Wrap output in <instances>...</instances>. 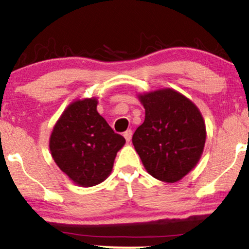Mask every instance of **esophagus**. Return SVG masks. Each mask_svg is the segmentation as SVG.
<instances>
[{"label": "esophagus", "mask_w": 249, "mask_h": 249, "mask_svg": "<svg viewBox=\"0 0 249 249\" xmlns=\"http://www.w3.org/2000/svg\"><path fill=\"white\" fill-rule=\"evenodd\" d=\"M124 138L126 140V142H130L132 138V131L131 130H127V131L124 132Z\"/></svg>", "instance_id": "esophagus-1"}]
</instances>
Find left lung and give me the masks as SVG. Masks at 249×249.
<instances>
[{
    "mask_svg": "<svg viewBox=\"0 0 249 249\" xmlns=\"http://www.w3.org/2000/svg\"><path fill=\"white\" fill-rule=\"evenodd\" d=\"M145 119L132 143L145 171L155 179L177 182L199 162L206 127L199 108L173 88L137 94Z\"/></svg>",
    "mask_w": 249,
    "mask_h": 249,
    "instance_id": "8db88e82",
    "label": "left lung"
}]
</instances>
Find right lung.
Instances as JSON below:
<instances>
[{
    "instance_id": "obj_1",
    "label": "right lung",
    "mask_w": 249,
    "mask_h": 249,
    "mask_svg": "<svg viewBox=\"0 0 249 249\" xmlns=\"http://www.w3.org/2000/svg\"><path fill=\"white\" fill-rule=\"evenodd\" d=\"M98 99H76L53 125L49 146L58 168L77 186L101 184L111 174L117 153L125 144L99 114Z\"/></svg>"
}]
</instances>
